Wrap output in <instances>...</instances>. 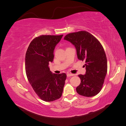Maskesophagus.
<instances>
[{"label": "esophagus", "instance_id": "obj_1", "mask_svg": "<svg viewBox=\"0 0 126 126\" xmlns=\"http://www.w3.org/2000/svg\"><path fill=\"white\" fill-rule=\"evenodd\" d=\"M74 76V74H70V73H68L67 74V77H71V76Z\"/></svg>", "mask_w": 126, "mask_h": 126}]
</instances>
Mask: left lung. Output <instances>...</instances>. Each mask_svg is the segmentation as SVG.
Wrapping results in <instances>:
<instances>
[{"label": "left lung", "instance_id": "1", "mask_svg": "<svg viewBox=\"0 0 126 126\" xmlns=\"http://www.w3.org/2000/svg\"><path fill=\"white\" fill-rule=\"evenodd\" d=\"M75 46L78 59L85 61V75H79L81 82L77 88L78 94L93 97L101 90L107 72V60L99 40L86 31L68 33L64 37Z\"/></svg>", "mask_w": 126, "mask_h": 126}]
</instances>
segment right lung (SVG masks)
Listing matches in <instances>:
<instances>
[{"label": "right lung", "mask_w": 126, "mask_h": 126, "mask_svg": "<svg viewBox=\"0 0 126 126\" xmlns=\"http://www.w3.org/2000/svg\"><path fill=\"white\" fill-rule=\"evenodd\" d=\"M63 35H41L30 43L25 57L27 77L38 97L45 101H53L62 96L67 75L52 74L49 63L54 58L56 46Z\"/></svg>", "instance_id": "right-lung-1"}]
</instances>
